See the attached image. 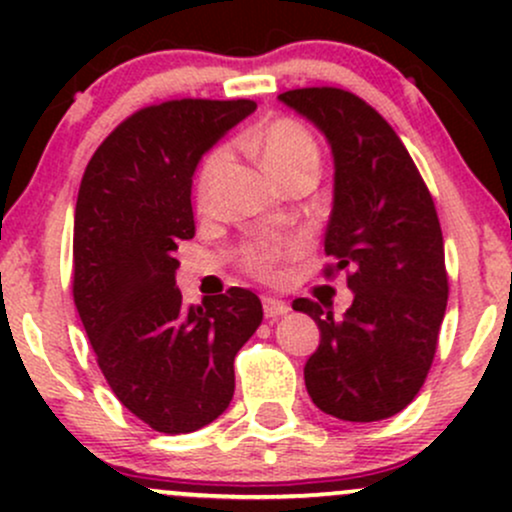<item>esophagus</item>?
I'll return each mask as SVG.
<instances>
[{
  "label": "esophagus",
  "mask_w": 512,
  "mask_h": 512,
  "mask_svg": "<svg viewBox=\"0 0 512 512\" xmlns=\"http://www.w3.org/2000/svg\"><path fill=\"white\" fill-rule=\"evenodd\" d=\"M262 308H264V317L267 320H276V317H284L289 315V305H286L284 301H279V298H262Z\"/></svg>",
  "instance_id": "esophagus-1"
}]
</instances>
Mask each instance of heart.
<instances>
[{
	"instance_id": "1",
	"label": "heart",
	"mask_w": 512,
	"mask_h": 512,
	"mask_svg": "<svg viewBox=\"0 0 512 512\" xmlns=\"http://www.w3.org/2000/svg\"><path fill=\"white\" fill-rule=\"evenodd\" d=\"M248 144L252 151H257L262 166L267 168V173L272 175L276 182L286 180L293 173H301V170H315L317 173V166H320V151H317L313 134H310L301 122L289 120V117H279V120L267 122V125L252 134ZM226 161V149H214L207 158H204L197 175L199 202H207L211 187H214L216 178L221 175ZM291 252L293 245L284 243V240H262V243L245 248L243 262L250 272L267 276L272 274L274 264L284 260Z\"/></svg>"
}]
</instances>
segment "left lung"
<instances>
[{
	"label": "left lung",
	"mask_w": 512,
	"mask_h": 512,
	"mask_svg": "<svg viewBox=\"0 0 512 512\" xmlns=\"http://www.w3.org/2000/svg\"><path fill=\"white\" fill-rule=\"evenodd\" d=\"M279 101L327 139L334 163L325 252L349 269L342 317L298 298L320 346L305 361L308 395L342 421H380L424 385L448 305L443 233L409 151L387 122L342 88H296Z\"/></svg>",
	"instance_id": "8db88e82"
}]
</instances>
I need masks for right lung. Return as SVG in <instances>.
<instances>
[{"instance_id": "right-lung-1", "label": "right lung", "mask_w": 512, "mask_h": 512, "mask_svg": "<svg viewBox=\"0 0 512 512\" xmlns=\"http://www.w3.org/2000/svg\"><path fill=\"white\" fill-rule=\"evenodd\" d=\"M252 101H168L98 146L74 214V303L98 366L125 407L161 433H192L226 411L233 361L262 322L248 289L185 305L178 240L195 236L202 156L252 115Z\"/></svg>"}]
</instances>
